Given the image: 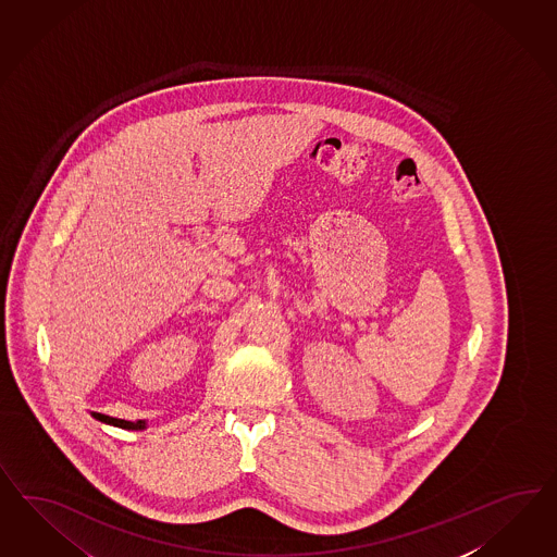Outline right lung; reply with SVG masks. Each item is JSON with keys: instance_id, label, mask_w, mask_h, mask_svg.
<instances>
[{"instance_id": "right-lung-1", "label": "right lung", "mask_w": 557, "mask_h": 557, "mask_svg": "<svg viewBox=\"0 0 557 557\" xmlns=\"http://www.w3.org/2000/svg\"><path fill=\"white\" fill-rule=\"evenodd\" d=\"M92 418H95V420L103 421V423H109V425H117V428H123V430H144V428H146V421L144 420H117V418H109V416L97 413V411H92Z\"/></svg>"}]
</instances>
